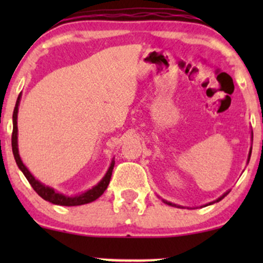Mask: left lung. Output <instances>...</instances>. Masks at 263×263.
I'll use <instances>...</instances> for the list:
<instances>
[{
  "label": "left lung",
  "mask_w": 263,
  "mask_h": 263,
  "mask_svg": "<svg viewBox=\"0 0 263 263\" xmlns=\"http://www.w3.org/2000/svg\"><path fill=\"white\" fill-rule=\"evenodd\" d=\"M250 155H251V153H250ZM228 194H229V192H228V193H225V194H224V195H222V197H220V198H219V199H218V200H216V201H220V200H221V199H222V198H224V197H225V195H228ZM165 203H167V201H165ZM167 204H170V205H172L171 203H167Z\"/></svg>",
  "instance_id": "obj_1"
}]
</instances>
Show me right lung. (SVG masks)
Instances as JSON below:
<instances>
[{"instance_id": "right-lung-1", "label": "right lung", "mask_w": 263, "mask_h": 263, "mask_svg": "<svg viewBox=\"0 0 263 263\" xmlns=\"http://www.w3.org/2000/svg\"><path fill=\"white\" fill-rule=\"evenodd\" d=\"M20 99H21V93L18 96L16 106H14L13 110V131H12V152H13L14 159H16V163L21 171L23 172L25 177L27 178L29 184L32 185V188L35 190V193L44 199V200L50 201L52 204H57V205H63V206H77V205H83V204H87L91 203V201L96 200L99 197H101L104 194L105 190L107 189L108 183H110L111 176H112V170L115 162L111 163L110 168H108L107 173L105 174V177L102 178V180L98 185L93 186L92 189H89L87 192L83 193V194L77 195V197H65V195L59 194L57 193L55 190L49 188V186H45L42 184L41 182H38L34 177L29 173V171L27 170L26 165L23 164L22 161H21V157L18 155V147H17V114H18V104H20Z\"/></svg>"}]
</instances>
